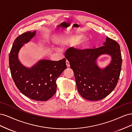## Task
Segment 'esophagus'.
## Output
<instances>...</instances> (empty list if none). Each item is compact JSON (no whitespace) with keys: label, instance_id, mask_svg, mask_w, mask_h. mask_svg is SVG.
<instances>
[{"label":"esophagus","instance_id":"obj_1","mask_svg":"<svg viewBox=\"0 0 132 132\" xmlns=\"http://www.w3.org/2000/svg\"><path fill=\"white\" fill-rule=\"evenodd\" d=\"M66 64H67V66L68 67H70V63H69V62L68 61H66Z\"/></svg>","mask_w":132,"mask_h":132}]
</instances>
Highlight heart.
<instances>
[{"instance_id": "heart-1", "label": "heart", "mask_w": 132, "mask_h": 132, "mask_svg": "<svg viewBox=\"0 0 132 132\" xmlns=\"http://www.w3.org/2000/svg\"><path fill=\"white\" fill-rule=\"evenodd\" d=\"M88 37L82 34H63L58 37V41L63 45H72L74 48L79 50L83 48L88 42Z\"/></svg>"}]
</instances>
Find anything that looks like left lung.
<instances>
[{
    "instance_id": "left-lung-1",
    "label": "left lung",
    "mask_w": 132,
    "mask_h": 132,
    "mask_svg": "<svg viewBox=\"0 0 132 132\" xmlns=\"http://www.w3.org/2000/svg\"><path fill=\"white\" fill-rule=\"evenodd\" d=\"M102 46L84 50L71 47L65 52L79 93L87 100L98 101L106 97L114 89L120 75L122 59L119 44L107 37ZM102 55L111 57L110 62L105 67H100L97 63Z\"/></svg>"
}]
</instances>
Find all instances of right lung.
I'll list each match as a JSON object with an SVG mask.
<instances>
[{
    "mask_svg": "<svg viewBox=\"0 0 132 132\" xmlns=\"http://www.w3.org/2000/svg\"><path fill=\"white\" fill-rule=\"evenodd\" d=\"M36 35V31L27 32L15 39L9 54V67L15 85L23 95L34 100L46 101L56 92V81L67 68L66 60L40 59L31 67L23 65L19 59V51Z\"/></svg>",
    "mask_w": 132,
    "mask_h": 132,
    "instance_id": "1",
    "label": "right lung"
}]
</instances>
